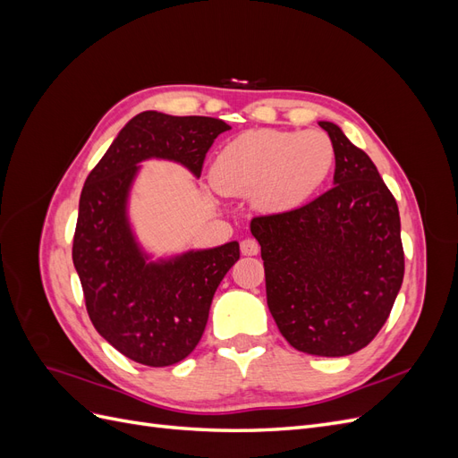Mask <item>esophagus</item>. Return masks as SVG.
<instances>
[{
    "label": "esophagus",
    "mask_w": 458,
    "mask_h": 458,
    "mask_svg": "<svg viewBox=\"0 0 458 458\" xmlns=\"http://www.w3.org/2000/svg\"><path fill=\"white\" fill-rule=\"evenodd\" d=\"M241 252H242L244 256H256V254L259 252L258 241H254V239H244V241L241 242Z\"/></svg>",
    "instance_id": "34e87169"
}]
</instances>
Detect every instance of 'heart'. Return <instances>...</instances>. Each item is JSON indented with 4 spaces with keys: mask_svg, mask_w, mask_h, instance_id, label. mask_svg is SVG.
Returning a JSON list of instances; mask_svg holds the SVG:
<instances>
[{
    "mask_svg": "<svg viewBox=\"0 0 458 458\" xmlns=\"http://www.w3.org/2000/svg\"><path fill=\"white\" fill-rule=\"evenodd\" d=\"M335 157L325 131L252 130L219 150L212 182L225 195L254 197L261 210L284 212L325 183Z\"/></svg>",
    "mask_w": 458,
    "mask_h": 458,
    "instance_id": "1",
    "label": "heart"
}]
</instances>
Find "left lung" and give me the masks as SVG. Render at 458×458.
Wrapping results in <instances>:
<instances>
[{
  "label": "left lung",
  "mask_w": 458,
  "mask_h": 458,
  "mask_svg": "<svg viewBox=\"0 0 458 458\" xmlns=\"http://www.w3.org/2000/svg\"><path fill=\"white\" fill-rule=\"evenodd\" d=\"M335 187L296 210L258 216L267 306L286 342L321 357L372 342L403 283L397 202L377 165L332 122Z\"/></svg>",
  "instance_id": "obj_1"
}]
</instances>
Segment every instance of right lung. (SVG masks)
I'll list each match as a JSON object with an SVG mask.
<instances>
[{
    "mask_svg": "<svg viewBox=\"0 0 458 458\" xmlns=\"http://www.w3.org/2000/svg\"><path fill=\"white\" fill-rule=\"evenodd\" d=\"M231 130L208 116L145 110L122 128L81 189L72 259L97 332L147 367L185 359L202 338L212 298L241 258L239 242L148 261L128 221V195L140 162L164 158L200 177L206 152Z\"/></svg>",
    "mask_w": 458,
    "mask_h": 458,
    "instance_id": "add662e5",
    "label": "right lung"
}]
</instances>
